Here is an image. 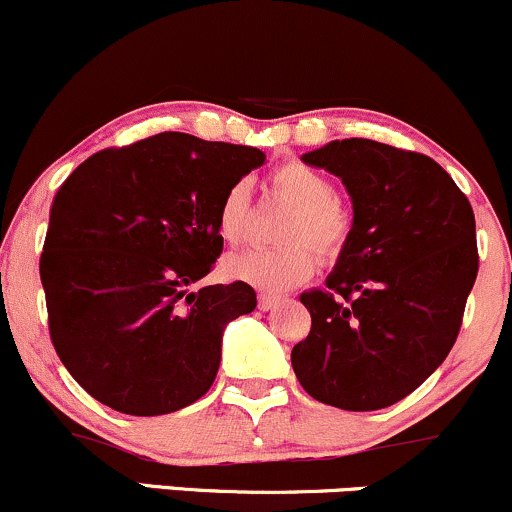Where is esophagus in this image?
Wrapping results in <instances>:
<instances>
[{
	"instance_id": "1",
	"label": "esophagus",
	"mask_w": 512,
	"mask_h": 512,
	"mask_svg": "<svg viewBox=\"0 0 512 512\" xmlns=\"http://www.w3.org/2000/svg\"><path fill=\"white\" fill-rule=\"evenodd\" d=\"M278 302V297L273 295H258V309H261V312H268V309H273Z\"/></svg>"
}]
</instances>
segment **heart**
<instances>
[{"label": "heart", "mask_w": 512, "mask_h": 512, "mask_svg": "<svg viewBox=\"0 0 512 512\" xmlns=\"http://www.w3.org/2000/svg\"><path fill=\"white\" fill-rule=\"evenodd\" d=\"M271 188L278 198L295 208L278 234L287 246L249 249L227 256L222 261V273L229 280L246 283L256 290L285 292L302 285L314 273V254L309 246L326 263L343 254L353 232V215L336 200L333 183L307 164L290 162L280 166L271 176ZM249 215V183H232L217 208V232L225 244L237 246L246 239Z\"/></svg>", "instance_id": "b5f03b06"}]
</instances>
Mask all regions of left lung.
Instances as JSON below:
<instances>
[{"instance_id": "obj_1", "label": "left lung", "mask_w": 512, "mask_h": 512, "mask_svg": "<svg viewBox=\"0 0 512 512\" xmlns=\"http://www.w3.org/2000/svg\"><path fill=\"white\" fill-rule=\"evenodd\" d=\"M302 162L341 179L353 232L324 290L300 295L312 331L292 348V370L321 404L387 409L455 346L479 271L474 210L426 154L350 137Z\"/></svg>"}]
</instances>
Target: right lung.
Instances as JSON below:
<instances>
[{
	"label": "right lung",
	"mask_w": 512,
	"mask_h": 512,
	"mask_svg": "<svg viewBox=\"0 0 512 512\" xmlns=\"http://www.w3.org/2000/svg\"><path fill=\"white\" fill-rule=\"evenodd\" d=\"M263 162L256 147L159 132L96 152L55 193L40 256L50 338L96 401L162 416L212 387L222 333L256 292L191 285L222 254V195Z\"/></svg>",
	"instance_id": "1"
}]
</instances>
